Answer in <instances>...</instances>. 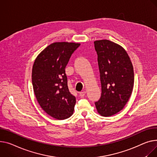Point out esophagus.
Segmentation results:
<instances>
[{
    "instance_id": "obj_1",
    "label": "esophagus",
    "mask_w": 157,
    "mask_h": 157,
    "mask_svg": "<svg viewBox=\"0 0 157 157\" xmlns=\"http://www.w3.org/2000/svg\"><path fill=\"white\" fill-rule=\"evenodd\" d=\"M85 95H86V91H82L80 92V93H79V95H80L81 97H83Z\"/></svg>"
}]
</instances>
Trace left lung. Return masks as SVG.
<instances>
[{
  "label": "left lung",
  "instance_id": "1",
  "mask_svg": "<svg viewBox=\"0 0 157 157\" xmlns=\"http://www.w3.org/2000/svg\"><path fill=\"white\" fill-rule=\"evenodd\" d=\"M98 55L101 95L95 106L101 116L116 114L128 101L134 86L132 62L121 45L108 40L94 41Z\"/></svg>",
  "mask_w": 157,
  "mask_h": 157
}]
</instances>
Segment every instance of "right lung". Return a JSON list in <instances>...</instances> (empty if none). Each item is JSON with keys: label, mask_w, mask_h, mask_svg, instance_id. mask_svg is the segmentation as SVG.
<instances>
[{"label": "right lung", "mask_w": 157, "mask_h": 157, "mask_svg": "<svg viewBox=\"0 0 157 157\" xmlns=\"http://www.w3.org/2000/svg\"><path fill=\"white\" fill-rule=\"evenodd\" d=\"M80 44L56 42L47 47L36 58L32 84L39 105L54 119L63 120L74 112L76 98L69 92L65 69Z\"/></svg>", "instance_id": "add662e5"}]
</instances>
